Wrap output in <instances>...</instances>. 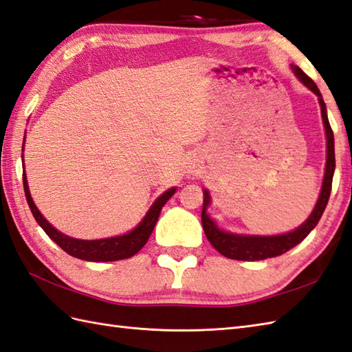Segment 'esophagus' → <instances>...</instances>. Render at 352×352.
Listing matches in <instances>:
<instances>
[{"mask_svg":"<svg viewBox=\"0 0 352 352\" xmlns=\"http://www.w3.org/2000/svg\"><path fill=\"white\" fill-rule=\"evenodd\" d=\"M190 173H192V174H196V173H198V166H196V165H192V166H190Z\"/></svg>","mask_w":352,"mask_h":352,"instance_id":"1","label":"esophagus"}]
</instances>
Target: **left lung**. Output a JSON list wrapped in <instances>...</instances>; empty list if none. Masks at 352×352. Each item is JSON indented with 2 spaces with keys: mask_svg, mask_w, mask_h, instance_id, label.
<instances>
[{
  "mask_svg": "<svg viewBox=\"0 0 352 352\" xmlns=\"http://www.w3.org/2000/svg\"><path fill=\"white\" fill-rule=\"evenodd\" d=\"M292 70L301 82H303L310 91H314L318 96V100H320V104H321V113H322V121H324L325 136H327V163H325V174H324L320 198H318V202L312 211V214H310L306 222L301 226H298L296 231L282 234V235H270V236L268 235L267 236L239 235V234H231V232L219 230L217 225L210 219V216L207 214V207L211 202L210 193L208 190H204V207H202V216H201L204 232H206L211 246H213L219 253H222L223 256L230 259L261 261V259L279 256L282 253L288 252L294 246H297L298 243L303 241L309 235V232L316 226V223L320 222V219L327 207V202H329V198H330L333 174H334V168H336V159H334V136H333V130L330 127L329 118H327L325 103L322 100L320 89H318L314 80L310 79L300 67H297V65H292Z\"/></svg>",
  "mask_w": 352,
  "mask_h": 352,
  "instance_id": "left-lung-1",
  "label": "left lung"
}]
</instances>
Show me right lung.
Listing matches in <instances>:
<instances>
[{"label": "right lung", "instance_id": "1", "mask_svg": "<svg viewBox=\"0 0 352 352\" xmlns=\"http://www.w3.org/2000/svg\"><path fill=\"white\" fill-rule=\"evenodd\" d=\"M22 178H23V190H25V198L30 206L31 213L37 220V223L42 226V230L49 235V239L54 240L65 253H69V255L75 256L78 259L93 261V263H108V261L127 259L136 255V253L145 246V243L148 241L154 226H156L162 207L165 206L168 199L177 190L175 187H173V189H169L163 195H160L159 198L154 201L151 208L148 210V213H146L145 217L142 219V222L139 223L133 231H130L124 235L111 236V239L78 240V239H72V236L65 235L60 231H56L55 228L47 222V220L42 216V213L37 210L34 201L31 198L25 173L22 174Z\"/></svg>", "mask_w": 352, "mask_h": 352}]
</instances>
